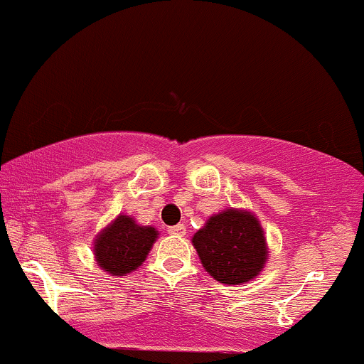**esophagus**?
<instances>
[{
  "label": "esophagus",
  "instance_id": "34e87169",
  "mask_svg": "<svg viewBox=\"0 0 364 364\" xmlns=\"http://www.w3.org/2000/svg\"><path fill=\"white\" fill-rule=\"evenodd\" d=\"M167 231H169L171 235H176V237H185V235H186V228H185V225L171 226Z\"/></svg>",
  "mask_w": 364,
  "mask_h": 364
}]
</instances>
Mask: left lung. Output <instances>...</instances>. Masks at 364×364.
I'll list each match as a JSON object with an SVG mask.
<instances>
[{
  "instance_id": "left-lung-1",
  "label": "left lung",
  "mask_w": 364,
  "mask_h": 364,
  "mask_svg": "<svg viewBox=\"0 0 364 364\" xmlns=\"http://www.w3.org/2000/svg\"><path fill=\"white\" fill-rule=\"evenodd\" d=\"M191 243L203 269L225 285H242L254 279L269 255L259 219L240 209L210 215Z\"/></svg>"
}]
</instances>
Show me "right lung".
I'll use <instances>...</instances> for the list:
<instances>
[{
    "label": "right lung",
    "instance_id": "right-lung-1",
    "mask_svg": "<svg viewBox=\"0 0 364 364\" xmlns=\"http://www.w3.org/2000/svg\"><path fill=\"white\" fill-rule=\"evenodd\" d=\"M157 235L154 226H139L129 215L119 214L95 238L97 264L112 277L133 273L143 264Z\"/></svg>",
    "mask_w": 364,
    "mask_h": 364
}]
</instances>
